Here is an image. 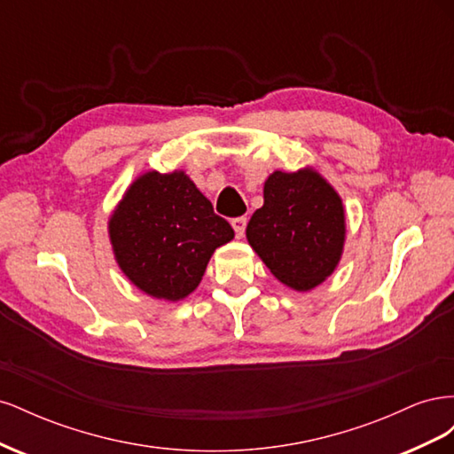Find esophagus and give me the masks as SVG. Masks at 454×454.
Here are the masks:
<instances>
[{
    "mask_svg": "<svg viewBox=\"0 0 454 454\" xmlns=\"http://www.w3.org/2000/svg\"><path fill=\"white\" fill-rule=\"evenodd\" d=\"M246 223H248V219H246L244 215L235 217V219H231V225H232V229H235V232H237V239H242V237H244Z\"/></svg>",
    "mask_w": 454,
    "mask_h": 454,
    "instance_id": "obj_1",
    "label": "esophagus"
}]
</instances>
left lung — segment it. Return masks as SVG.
Wrapping results in <instances>:
<instances>
[{
  "label": "left lung",
  "instance_id": "left-lung-1",
  "mask_svg": "<svg viewBox=\"0 0 454 454\" xmlns=\"http://www.w3.org/2000/svg\"><path fill=\"white\" fill-rule=\"evenodd\" d=\"M246 237L270 272L297 292L322 284L339 263L345 244L340 197L310 168L277 170L263 189Z\"/></svg>",
  "mask_w": 454,
  "mask_h": 454
}]
</instances>
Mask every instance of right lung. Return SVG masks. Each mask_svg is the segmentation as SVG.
Returning a JSON list of instances; mask_svg holds the SVG:
<instances>
[{"mask_svg": "<svg viewBox=\"0 0 454 454\" xmlns=\"http://www.w3.org/2000/svg\"><path fill=\"white\" fill-rule=\"evenodd\" d=\"M232 237L227 219L182 170L140 176L109 219L121 270L147 295L168 301L193 292L214 250Z\"/></svg>", "mask_w": 454, "mask_h": 454, "instance_id": "right-lung-1", "label": "right lung"}]
</instances>
